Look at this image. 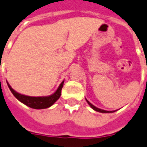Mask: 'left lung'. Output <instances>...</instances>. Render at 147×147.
<instances>
[{
  "mask_svg": "<svg viewBox=\"0 0 147 147\" xmlns=\"http://www.w3.org/2000/svg\"><path fill=\"white\" fill-rule=\"evenodd\" d=\"M87 100V99H86ZM87 102H88V103L89 104V105L91 106V107L92 108V109H94L95 111H98V112H101V113H111V112H113V111H104V110H102V109H99V108H97L96 107H95L94 105H92L91 102H89V101H88L87 100Z\"/></svg>",
  "mask_w": 147,
  "mask_h": 147,
  "instance_id": "8db88e82",
  "label": "left lung"
}]
</instances>
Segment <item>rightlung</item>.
I'll list each match as a JSON object with an SVG mask.
<instances>
[{"mask_svg":"<svg viewBox=\"0 0 147 147\" xmlns=\"http://www.w3.org/2000/svg\"><path fill=\"white\" fill-rule=\"evenodd\" d=\"M7 84H8V87L10 89L11 92L13 94V95L19 101L23 102L24 104H25L31 108H34V109H45V108H48L49 107H51L60 97L61 90H62L63 85V81L60 84L57 91L54 94H52V95H49V96H45V97H32V96L21 95V94H19L16 91H14L13 88H11V86L9 85V83H7Z\"/></svg>","mask_w":147,"mask_h":147,"instance_id":"add662e5","label":"right lung"}]
</instances>
